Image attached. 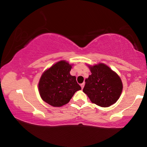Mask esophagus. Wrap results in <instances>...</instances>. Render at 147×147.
<instances>
[{
    "mask_svg": "<svg viewBox=\"0 0 147 147\" xmlns=\"http://www.w3.org/2000/svg\"><path fill=\"white\" fill-rule=\"evenodd\" d=\"M84 85H85V83H82V84H81V88H82V89H83L84 88Z\"/></svg>",
    "mask_w": 147,
    "mask_h": 147,
    "instance_id": "34e87169",
    "label": "esophagus"
}]
</instances>
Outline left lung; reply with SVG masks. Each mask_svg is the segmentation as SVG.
I'll use <instances>...</instances> for the list:
<instances>
[{
	"label": "left lung",
	"mask_w": 147,
	"mask_h": 147,
	"mask_svg": "<svg viewBox=\"0 0 147 147\" xmlns=\"http://www.w3.org/2000/svg\"><path fill=\"white\" fill-rule=\"evenodd\" d=\"M88 66L91 74L86 79L84 93L91 102L99 106L106 108L115 104L123 91L120 77L104 63Z\"/></svg>",
	"instance_id": "obj_1"
}]
</instances>
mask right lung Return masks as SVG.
<instances>
[{
    "label": "right lung",
    "mask_w": 147,
    "mask_h": 147,
    "mask_svg": "<svg viewBox=\"0 0 147 147\" xmlns=\"http://www.w3.org/2000/svg\"><path fill=\"white\" fill-rule=\"evenodd\" d=\"M72 65L65 60L57 62L42 74L38 84L42 100L54 107L67 104L81 87L70 71Z\"/></svg>",
    "instance_id": "obj_1"
}]
</instances>
